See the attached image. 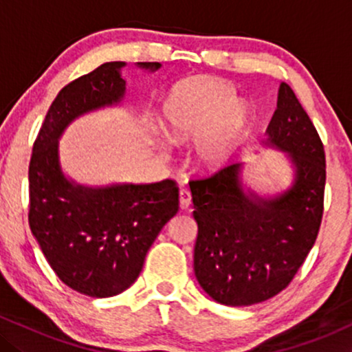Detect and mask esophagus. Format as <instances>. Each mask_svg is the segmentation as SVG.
I'll list each match as a JSON object with an SVG mask.
<instances>
[{
  "label": "esophagus",
  "mask_w": 352,
  "mask_h": 352,
  "mask_svg": "<svg viewBox=\"0 0 352 352\" xmlns=\"http://www.w3.org/2000/svg\"><path fill=\"white\" fill-rule=\"evenodd\" d=\"M179 200H180V207L182 208H188L190 204H192V193H190L188 188H180L179 193Z\"/></svg>",
  "instance_id": "1"
}]
</instances>
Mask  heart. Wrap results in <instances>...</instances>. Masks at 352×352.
<instances>
[{
	"label": "heart",
	"instance_id": "heart-1",
	"mask_svg": "<svg viewBox=\"0 0 352 352\" xmlns=\"http://www.w3.org/2000/svg\"><path fill=\"white\" fill-rule=\"evenodd\" d=\"M236 94L215 79H190L170 91L162 106L164 129L175 144L197 143L195 160L204 170L227 164L246 124Z\"/></svg>",
	"mask_w": 352,
	"mask_h": 352
}]
</instances>
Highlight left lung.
Listing matches in <instances>:
<instances>
[{
    "mask_svg": "<svg viewBox=\"0 0 352 352\" xmlns=\"http://www.w3.org/2000/svg\"><path fill=\"white\" fill-rule=\"evenodd\" d=\"M266 132V144L288 152L296 168L293 187L283 195H246L240 164L190 182L199 225L195 276L227 306L256 305L283 292L313 248L324 212V145L286 82Z\"/></svg>",
    "mask_w": 352,
    "mask_h": 352,
    "instance_id": "8db88e82",
    "label": "left lung"
}]
</instances>
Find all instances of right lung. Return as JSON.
<instances>
[{
  "mask_svg": "<svg viewBox=\"0 0 352 352\" xmlns=\"http://www.w3.org/2000/svg\"><path fill=\"white\" fill-rule=\"evenodd\" d=\"M155 71L159 63H137ZM125 63H104L64 86L39 129L30 160V228L52 272L91 298L125 292L142 272L145 254L179 212L175 180L87 188L63 175L58 139L71 120L124 98Z\"/></svg>",
  "mask_w": 352,
  "mask_h": 352,
  "instance_id": "add662e5",
  "label": "right lung"
}]
</instances>
